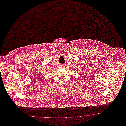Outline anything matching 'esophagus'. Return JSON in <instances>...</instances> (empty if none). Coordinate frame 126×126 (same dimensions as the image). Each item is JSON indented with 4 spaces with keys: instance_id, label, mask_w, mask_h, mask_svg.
<instances>
[{
    "instance_id": "obj_1",
    "label": "esophagus",
    "mask_w": 126,
    "mask_h": 126,
    "mask_svg": "<svg viewBox=\"0 0 126 126\" xmlns=\"http://www.w3.org/2000/svg\"><path fill=\"white\" fill-rule=\"evenodd\" d=\"M61 66H62V67H64V65H61Z\"/></svg>"
}]
</instances>
